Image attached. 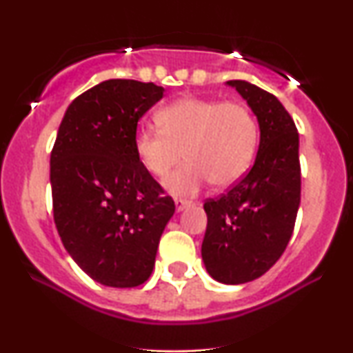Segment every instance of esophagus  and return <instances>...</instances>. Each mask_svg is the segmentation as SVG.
Returning <instances> with one entry per match:
<instances>
[{
	"label": "esophagus",
	"mask_w": 353,
	"mask_h": 353,
	"mask_svg": "<svg viewBox=\"0 0 353 353\" xmlns=\"http://www.w3.org/2000/svg\"><path fill=\"white\" fill-rule=\"evenodd\" d=\"M190 205H192V202H190V201L176 199V210H177V212H181V210H184V209L190 208Z\"/></svg>",
	"instance_id": "1"
}]
</instances>
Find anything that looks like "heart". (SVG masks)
<instances>
[{
    "mask_svg": "<svg viewBox=\"0 0 353 353\" xmlns=\"http://www.w3.org/2000/svg\"><path fill=\"white\" fill-rule=\"evenodd\" d=\"M161 131L136 134V156L154 177H165L176 165L188 164L165 179L176 196H194L210 181L229 188L245 176L259 145V125L244 104L216 99L182 98L157 112Z\"/></svg>",
    "mask_w": 353,
    "mask_h": 353,
    "instance_id": "b5f03b06",
    "label": "heart"
}]
</instances>
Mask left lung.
I'll return each instance as SVG.
<instances>
[{"mask_svg":"<svg viewBox=\"0 0 353 353\" xmlns=\"http://www.w3.org/2000/svg\"><path fill=\"white\" fill-rule=\"evenodd\" d=\"M225 84L252 109L261 143L244 179L204 204L201 254L210 277L237 285L265 274L289 244L301 204V163L297 128L281 101L247 81Z\"/></svg>","mask_w":353,"mask_h":353,"instance_id":"8db88e82","label":"left lung"}]
</instances>
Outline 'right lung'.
Instances as JSON below:
<instances>
[{"mask_svg": "<svg viewBox=\"0 0 353 353\" xmlns=\"http://www.w3.org/2000/svg\"><path fill=\"white\" fill-rule=\"evenodd\" d=\"M164 88L108 79L68 106L51 152L54 224L72 261L96 282L136 287L152 274L176 205L136 156L137 121Z\"/></svg>", "mask_w": 353, "mask_h": 353, "instance_id": "1", "label": "right lung"}]
</instances>
